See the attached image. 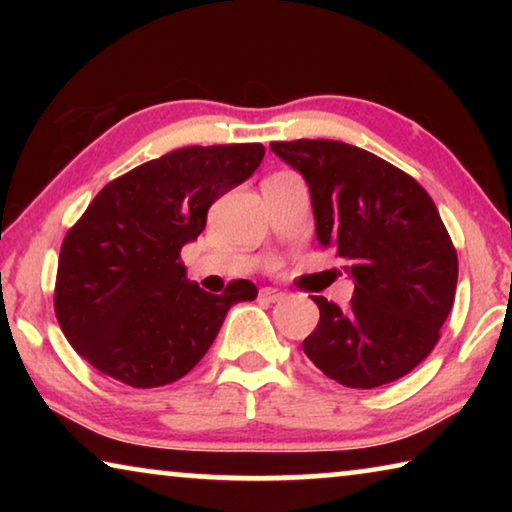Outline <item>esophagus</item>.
<instances>
[{
	"label": "esophagus",
	"mask_w": 512,
	"mask_h": 512,
	"mask_svg": "<svg viewBox=\"0 0 512 512\" xmlns=\"http://www.w3.org/2000/svg\"><path fill=\"white\" fill-rule=\"evenodd\" d=\"M259 298L266 300V302H277V300L284 298V293L277 291V289L266 287V289H259Z\"/></svg>",
	"instance_id": "34e87169"
}]
</instances>
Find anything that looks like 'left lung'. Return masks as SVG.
<instances>
[{"label": "left lung", "mask_w": 512, "mask_h": 512, "mask_svg": "<svg viewBox=\"0 0 512 512\" xmlns=\"http://www.w3.org/2000/svg\"><path fill=\"white\" fill-rule=\"evenodd\" d=\"M271 151L302 173L318 244L334 250L354 282L345 309L311 296L320 320L302 350L350 388L404 377L438 343L458 280L456 250L431 196L393 164L345 142H273Z\"/></svg>", "instance_id": "obj_1"}]
</instances>
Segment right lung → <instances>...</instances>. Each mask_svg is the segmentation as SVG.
Returning a JSON list of instances; mask_svg holds the SVG:
<instances>
[{
    "mask_svg": "<svg viewBox=\"0 0 512 512\" xmlns=\"http://www.w3.org/2000/svg\"><path fill=\"white\" fill-rule=\"evenodd\" d=\"M262 158V144L185 146L94 196L60 248L54 293L58 325L90 366L133 388L171 384L205 357L230 307L257 298L248 280L203 291L180 250Z\"/></svg>",
    "mask_w": 512,
    "mask_h": 512,
    "instance_id": "obj_1",
    "label": "right lung"
}]
</instances>
